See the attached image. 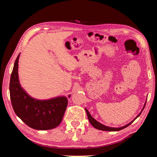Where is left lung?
I'll return each mask as SVG.
<instances>
[{
    "label": "left lung",
    "mask_w": 157,
    "mask_h": 157,
    "mask_svg": "<svg viewBox=\"0 0 157 157\" xmlns=\"http://www.w3.org/2000/svg\"><path fill=\"white\" fill-rule=\"evenodd\" d=\"M145 104H146V101H145V105H144V108L142 109L141 111L139 113V115H137V116L134 118V120H133L132 122H130V123H128V124H126V125H125V126H122V127H120V128H113V127H109V126H105V125H103V124H101L100 122H99L98 121H97L96 119H94V118L91 116V115H90V114L89 111L87 110V109H86V108H85V110H86V114H87V116H88V120H89V121H90V124H91L95 128H96V129H98V130H103V131L115 132V131H119V130H121L124 129V128H125L128 127L129 125H130V124H132V123L133 122H134V121L136 119V118L141 115V112L143 111L144 109L145 108Z\"/></svg>",
    "instance_id": "left-lung-1"
}]
</instances>
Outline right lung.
I'll use <instances>...</instances> for the list:
<instances>
[{
	"instance_id": "1",
	"label": "right lung",
	"mask_w": 157,
	"mask_h": 157,
	"mask_svg": "<svg viewBox=\"0 0 157 157\" xmlns=\"http://www.w3.org/2000/svg\"><path fill=\"white\" fill-rule=\"evenodd\" d=\"M19 58L20 54L14 63L10 81V95L13 111L23 122L33 129H53L62 121L67 106V98L58 96L39 100L31 97L21 86L19 80ZM68 97H71L70 95Z\"/></svg>"
}]
</instances>
